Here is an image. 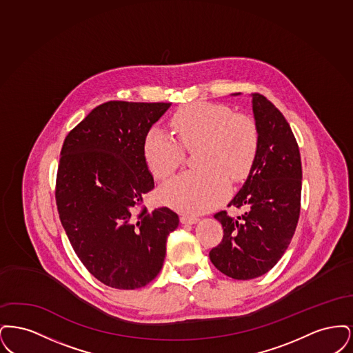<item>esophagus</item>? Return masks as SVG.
I'll list each match as a JSON object with an SVG mask.
<instances>
[{
  "mask_svg": "<svg viewBox=\"0 0 353 353\" xmlns=\"http://www.w3.org/2000/svg\"><path fill=\"white\" fill-rule=\"evenodd\" d=\"M180 221H181V223H186V225H193V223L199 222V219H197V217H194V216H186V214H183V216L180 217Z\"/></svg>",
  "mask_w": 353,
  "mask_h": 353,
  "instance_id": "obj_1",
  "label": "esophagus"
}]
</instances>
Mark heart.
Wrapping results in <instances>:
<instances>
[{
    "label": "heart",
    "mask_w": 353,
    "mask_h": 353,
    "mask_svg": "<svg viewBox=\"0 0 353 353\" xmlns=\"http://www.w3.org/2000/svg\"><path fill=\"white\" fill-rule=\"evenodd\" d=\"M177 140L160 127L145 134L143 154L152 176L167 180L185 161V151L197 150L201 169L185 173L161 189V199L189 214L214 208L229 192V180L242 181L252 170L259 150L254 119L233 114L225 104L196 101L179 108L170 119Z\"/></svg>",
    "instance_id": "obj_1"
}]
</instances>
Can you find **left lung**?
<instances>
[{"mask_svg": "<svg viewBox=\"0 0 353 353\" xmlns=\"http://www.w3.org/2000/svg\"><path fill=\"white\" fill-rule=\"evenodd\" d=\"M259 150L246 183L228 206L246 208L233 219L214 214L223 229L209 256L217 269L238 281L258 278L285 254L301 214L302 161L296 139L283 114L263 95L252 94Z\"/></svg>", "mask_w": 353, "mask_h": 353, "instance_id": "left-lung-1", "label": "left lung"}]
</instances>
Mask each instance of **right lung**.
I'll list each match as a JSON object with an SVG mask.
<instances>
[{
    "instance_id": "add662e5",
    "label": "right lung",
    "mask_w": 353,
    "mask_h": 353,
    "mask_svg": "<svg viewBox=\"0 0 353 353\" xmlns=\"http://www.w3.org/2000/svg\"><path fill=\"white\" fill-rule=\"evenodd\" d=\"M170 103L111 101L68 132L61 151L55 201L68 241L84 268L119 290L148 285L163 269L179 216L153 212L143 197L154 188L143 143Z\"/></svg>"
}]
</instances>
